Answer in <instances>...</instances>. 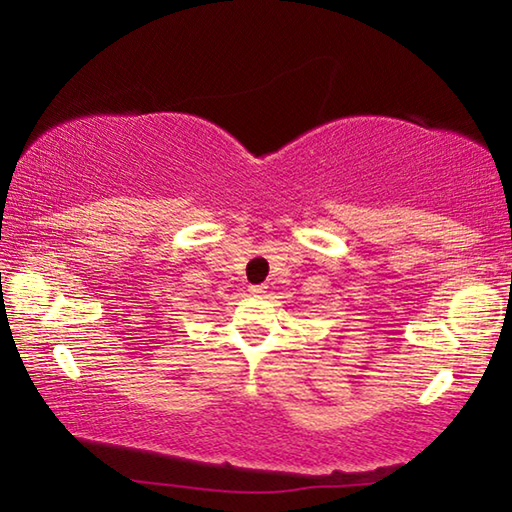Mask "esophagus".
<instances>
[{
  "instance_id": "obj_1",
  "label": "esophagus",
  "mask_w": 512,
  "mask_h": 512,
  "mask_svg": "<svg viewBox=\"0 0 512 512\" xmlns=\"http://www.w3.org/2000/svg\"><path fill=\"white\" fill-rule=\"evenodd\" d=\"M248 291L253 293V296H262V293H266V287H264V284H250Z\"/></svg>"
}]
</instances>
